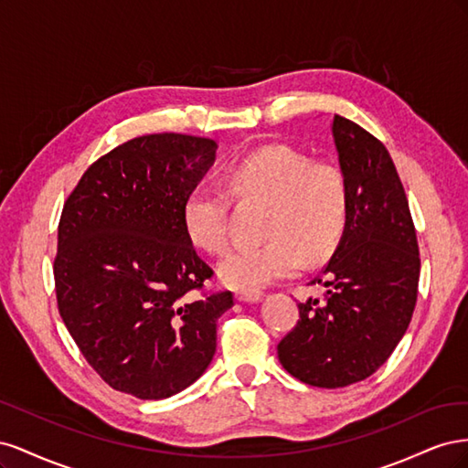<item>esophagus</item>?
<instances>
[{"label": "esophagus", "instance_id": "obj_1", "mask_svg": "<svg viewBox=\"0 0 468 468\" xmlns=\"http://www.w3.org/2000/svg\"><path fill=\"white\" fill-rule=\"evenodd\" d=\"M261 296L263 294L260 291H238L236 301H239V303H260Z\"/></svg>", "mask_w": 468, "mask_h": 468}]
</instances>
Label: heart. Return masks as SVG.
<instances>
[{
    "label": "heart",
    "instance_id": "heart-1",
    "mask_svg": "<svg viewBox=\"0 0 468 468\" xmlns=\"http://www.w3.org/2000/svg\"><path fill=\"white\" fill-rule=\"evenodd\" d=\"M224 179L234 199L269 205L265 242L238 248L218 265V277L232 289L256 291L291 277L304 258L310 263L328 258L346 232L347 181L332 164H314L287 146H267L232 164ZM229 193L197 187L183 201L187 239L212 256L229 250Z\"/></svg>",
    "mask_w": 468,
    "mask_h": 468
}]
</instances>
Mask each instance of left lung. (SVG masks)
<instances>
[{"label":"left lung","mask_w":468,"mask_h":468,"mask_svg":"<svg viewBox=\"0 0 468 468\" xmlns=\"http://www.w3.org/2000/svg\"><path fill=\"white\" fill-rule=\"evenodd\" d=\"M332 134L349 191L347 226L313 281L328 289L324 301L299 303V322L277 346L285 371L320 388L359 382L390 357L420 281L416 229L388 150L339 115Z\"/></svg>","instance_id":"left-lung-1"}]
</instances>
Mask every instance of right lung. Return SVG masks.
<instances>
[{
	"label": "right lung",
	"instance_id": "add662e5",
	"mask_svg": "<svg viewBox=\"0 0 468 468\" xmlns=\"http://www.w3.org/2000/svg\"><path fill=\"white\" fill-rule=\"evenodd\" d=\"M217 143L146 134L93 162L64 203L54 258L69 335L109 387L169 399L217 351L230 291L195 296L212 269L183 230L186 197L215 164Z\"/></svg>",
	"mask_w": 468,
	"mask_h": 468
}]
</instances>
